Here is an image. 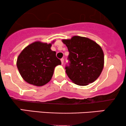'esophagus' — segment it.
Returning a JSON list of instances; mask_svg holds the SVG:
<instances>
[{
	"instance_id": "obj_1",
	"label": "esophagus",
	"mask_w": 126,
	"mask_h": 126,
	"mask_svg": "<svg viewBox=\"0 0 126 126\" xmlns=\"http://www.w3.org/2000/svg\"><path fill=\"white\" fill-rule=\"evenodd\" d=\"M61 63H62V64L63 65V58L61 59Z\"/></svg>"
}]
</instances>
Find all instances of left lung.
I'll return each instance as SVG.
<instances>
[{
  "instance_id": "1",
  "label": "left lung",
  "mask_w": 126,
  "mask_h": 126,
  "mask_svg": "<svg viewBox=\"0 0 126 126\" xmlns=\"http://www.w3.org/2000/svg\"><path fill=\"white\" fill-rule=\"evenodd\" d=\"M69 52L68 64L65 66L69 79L79 85L95 81L104 66V53L97 43L85 37L73 36L63 40Z\"/></svg>"
}]
</instances>
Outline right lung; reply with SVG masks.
Listing matches in <instances>:
<instances>
[{
  "label": "right lung",
  "instance_id": "right-lung-1",
  "mask_svg": "<svg viewBox=\"0 0 126 126\" xmlns=\"http://www.w3.org/2000/svg\"><path fill=\"white\" fill-rule=\"evenodd\" d=\"M51 44L35 42L26 47L17 60L19 73L25 81L36 86H42L51 79L54 68L61 64L51 49Z\"/></svg>",
  "mask_w": 126,
  "mask_h": 126
}]
</instances>
